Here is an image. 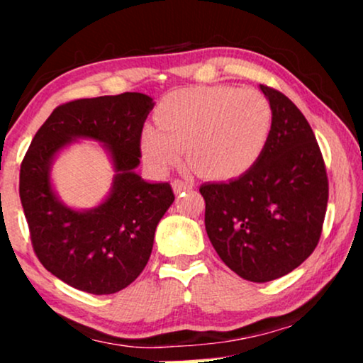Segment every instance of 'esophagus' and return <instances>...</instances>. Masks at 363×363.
Instances as JSON below:
<instances>
[{
  "label": "esophagus",
  "instance_id": "34e87169",
  "mask_svg": "<svg viewBox=\"0 0 363 363\" xmlns=\"http://www.w3.org/2000/svg\"><path fill=\"white\" fill-rule=\"evenodd\" d=\"M172 186H173V191L177 193H182V191H188V190H193V183L191 182H188V180H173V183H172Z\"/></svg>",
  "mask_w": 363,
  "mask_h": 363
}]
</instances>
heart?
<instances>
[{
    "label": "heart",
    "instance_id": "obj_1",
    "mask_svg": "<svg viewBox=\"0 0 363 363\" xmlns=\"http://www.w3.org/2000/svg\"><path fill=\"white\" fill-rule=\"evenodd\" d=\"M157 127L140 132V150L158 173L177 167L188 153L203 177L230 180L246 173L264 152L272 111L255 89L193 87L172 92L158 107Z\"/></svg>",
    "mask_w": 363,
    "mask_h": 363
}]
</instances>
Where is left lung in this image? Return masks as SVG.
I'll return each instance as SVG.
<instances>
[{
    "label": "left lung",
    "mask_w": 363,
    "mask_h": 363,
    "mask_svg": "<svg viewBox=\"0 0 363 363\" xmlns=\"http://www.w3.org/2000/svg\"><path fill=\"white\" fill-rule=\"evenodd\" d=\"M272 111L267 145L230 183H205V226L221 261L242 279L274 281L315 250L329 182L309 122L284 94L259 86Z\"/></svg>",
    "instance_id": "8db88e82"
}]
</instances>
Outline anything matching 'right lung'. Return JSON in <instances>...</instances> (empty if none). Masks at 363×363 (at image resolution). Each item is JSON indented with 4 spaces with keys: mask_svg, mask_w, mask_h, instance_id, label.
I'll use <instances>...</instances> for the list:
<instances>
[{
    "mask_svg": "<svg viewBox=\"0 0 363 363\" xmlns=\"http://www.w3.org/2000/svg\"><path fill=\"white\" fill-rule=\"evenodd\" d=\"M155 106L140 92L79 99L54 108L29 145L19 173V196L34 252L46 269L79 291L113 294L140 276L152 255L157 225L175 200L170 183L145 182L140 132ZM96 140L111 158L109 195L97 207H67L50 180L64 147Z\"/></svg>",
    "mask_w": 363,
    "mask_h": 363,
    "instance_id": "1",
    "label": "right lung"
}]
</instances>
